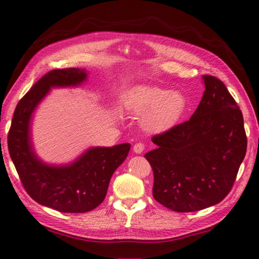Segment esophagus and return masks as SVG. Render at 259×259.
<instances>
[{
  "label": "esophagus",
  "mask_w": 259,
  "mask_h": 259,
  "mask_svg": "<svg viewBox=\"0 0 259 259\" xmlns=\"http://www.w3.org/2000/svg\"><path fill=\"white\" fill-rule=\"evenodd\" d=\"M145 148H146V146L144 142H137V144L134 146V151L136 153H141L145 150Z\"/></svg>",
  "instance_id": "obj_1"
}]
</instances>
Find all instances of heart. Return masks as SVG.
<instances>
[{
	"label": "heart",
	"mask_w": 259,
	"mask_h": 259,
	"mask_svg": "<svg viewBox=\"0 0 259 259\" xmlns=\"http://www.w3.org/2000/svg\"><path fill=\"white\" fill-rule=\"evenodd\" d=\"M125 109L134 114H144L142 125L148 131L168 130L183 117L187 100L183 93L155 85H141L130 93Z\"/></svg>",
	"instance_id": "1"
}]
</instances>
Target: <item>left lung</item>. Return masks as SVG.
<instances>
[{
    "mask_svg": "<svg viewBox=\"0 0 259 259\" xmlns=\"http://www.w3.org/2000/svg\"><path fill=\"white\" fill-rule=\"evenodd\" d=\"M206 90L189 120L152 137L146 153L153 198L178 212L221 202L232 190L247 150L244 118L222 80L205 74Z\"/></svg>",
    "mask_w": 259,
    "mask_h": 259,
    "instance_id": "left-lung-1",
    "label": "left lung"
}]
</instances>
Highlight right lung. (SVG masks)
<instances>
[{
	"label": "right lung",
	"mask_w": 259,
	"mask_h": 259,
	"mask_svg": "<svg viewBox=\"0 0 259 259\" xmlns=\"http://www.w3.org/2000/svg\"><path fill=\"white\" fill-rule=\"evenodd\" d=\"M85 76L78 68L49 71L19 101L8 134L10 156L25 191L33 200L61 212H87L100 205L114 170L130 150L129 144L92 148L65 167L47 166L35 157L29 135L33 110L51 87L76 85Z\"/></svg>",
	"instance_id": "right-lung-1"
}]
</instances>
